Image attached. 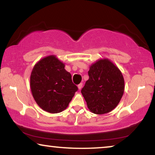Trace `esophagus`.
Here are the masks:
<instances>
[{
  "label": "esophagus",
  "mask_w": 155,
  "mask_h": 155,
  "mask_svg": "<svg viewBox=\"0 0 155 155\" xmlns=\"http://www.w3.org/2000/svg\"><path fill=\"white\" fill-rule=\"evenodd\" d=\"M78 90H81L82 87V83H80L78 85Z\"/></svg>",
  "instance_id": "34e87169"
}]
</instances>
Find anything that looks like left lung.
I'll return each instance as SVG.
<instances>
[{
	"instance_id": "8db88e82",
	"label": "left lung",
	"mask_w": 155,
	"mask_h": 155,
	"mask_svg": "<svg viewBox=\"0 0 155 155\" xmlns=\"http://www.w3.org/2000/svg\"><path fill=\"white\" fill-rule=\"evenodd\" d=\"M81 93L89 110L95 114L111 111L119 104L124 92V78L119 68L109 59L92 63Z\"/></svg>"
}]
</instances>
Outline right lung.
Segmentation results:
<instances>
[{
	"mask_svg": "<svg viewBox=\"0 0 155 155\" xmlns=\"http://www.w3.org/2000/svg\"><path fill=\"white\" fill-rule=\"evenodd\" d=\"M31 94L38 106L51 114L64 111L78 90L65 63L55 55L40 59L30 75Z\"/></svg>",
	"mask_w": 155,
	"mask_h": 155,
	"instance_id": "obj_1",
	"label": "right lung"
}]
</instances>
